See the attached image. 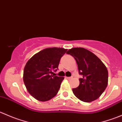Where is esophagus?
Wrapping results in <instances>:
<instances>
[{
    "label": "esophagus",
    "mask_w": 122,
    "mask_h": 122,
    "mask_svg": "<svg viewBox=\"0 0 122 122\" xmlns=\"http://www.w3.org/2000/svg\"><path fill=\"white\" fill-rule=\"evenodd\" d=\"M66 78H67V79H68V80H70V79H71V78H72V77H66Z\"/></svg>",
    "instance_id": "34e87169"
}]
</instances>
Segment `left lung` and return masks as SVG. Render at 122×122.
Wrapping results in <instances>:
<instances>
[{"label": "left lung", "mask_w": 122, "mask_h": 122, "mask_svg": "<svg viewBox=\"0 0 122 122\" xmlns=\"http://www.w3.org/2000/svg\"><path fill=\"white\" fill-rule=\"evenodd\" d=\"M76 60L80 85L72 88L74 94L84 102H92L102 95L108 84V71L105 65L91 51L83 48H72L67 52Z\"/></svg>", "instance_id": "1"}]
</instances>
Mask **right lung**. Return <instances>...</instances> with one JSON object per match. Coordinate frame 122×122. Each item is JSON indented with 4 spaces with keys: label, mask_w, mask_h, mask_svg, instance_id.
Returning a JSON list of instances; mask_svg holds the SVG:
<instances>
[{
    "label": "right lung",
    "mask_w": 122,
    "mask_h": 122,
    "mask_svg": "<svg viewBox=\"0 0 122 122\" xmlns=\"http://www.w3.org/2000/svg\"><path fill=\"white\" fill-rule=\"evenodd\" d=\"M62 48H45L32 56L23 70V82L29 94L41 102L50 100L56 95L64 77L52 75L61 58L67 52Z\"/></svg>",
    "instance_id": "1"
}]
</instances>
